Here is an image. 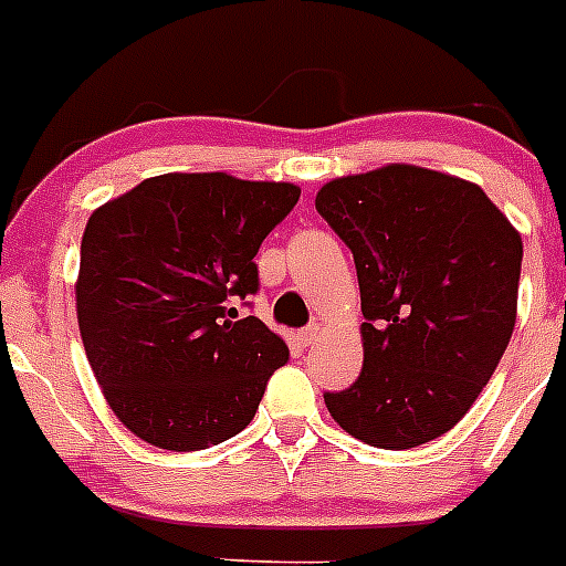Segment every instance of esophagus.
<instances>
[{
	"label": "esophagus",
	"mask_w": 566,
	"mask_h": 566,
	"mask_svg": "<svg viewBox=\"0 0 566 566\" xmlns=\"http://www.w3.org/2000/svg\"><path fill=\"white\" fill-rule=\"evenodd\" d=\"M317 334H319V323H312V326H306L303 332H300V339H303L306 345H312L314 339H317Z\"/></svg>",
	"instance_id": "1"
}]
</instances>
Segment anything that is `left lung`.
<instances>
[{
	"label": "left lung",
	"mask_w": 566,
	"mask_h": 566,
	"mask_svg": "<svg viewBox=\"0 0 566 566\" xmlns=\"http://www.w3.org/2000/svg\"><path fill=\"white\" fill-rule=\"evenodd\" d=\"M317 212L352 249L363 371L323 394L345 433L408 451L470 411L516 326L522 234L476 184L391 164L334 178Z\"/></svg>",
	"instance_id": "obj_1"
}]
</instances>
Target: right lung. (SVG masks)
<instances>
[{"label": "right lung", "mask_w": 566, "mask_h": 566, "mask_svg": "<svg viewBox=\"0 0 566 566\" xmlns=\"http://www.w3.org/2000/svg\"><path fill=\"white\" fill-rule=\"evenodd\" d=\"M294 184L167 172L90 214L78 332L113 413L164 451H203L252 422L289 348L238 300L258 294L260 243Z\"/></svg>", "instance_id": "add662e5"}]
</instances>
